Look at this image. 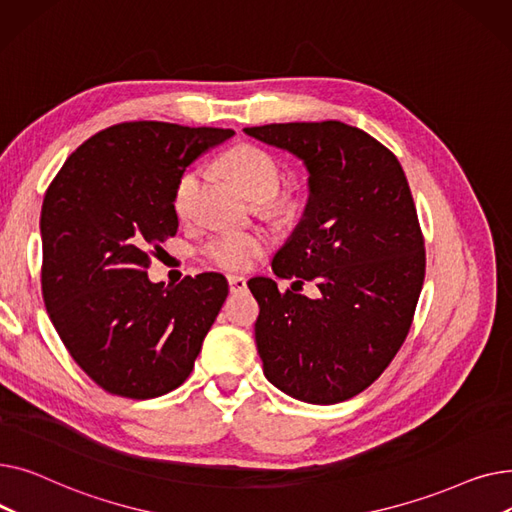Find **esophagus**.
Instances as JSON below:
<instances>
[{
  "label": "esophagus",
  "instance_id": "obj_1",
  "mask_svg": "<svg viewBox=\"0 0 512 512\" xmlns=\"http://www.w3.org/2000/svg\"><path fill=\"white\" fill-rule=\"evenodd\" d=\"M228 286H230V292H242V290L247 288V278L230 274L228 276Z\"/></svg>",
  "mask_w": 512,
  "mask_h": 512
}]
</instances>
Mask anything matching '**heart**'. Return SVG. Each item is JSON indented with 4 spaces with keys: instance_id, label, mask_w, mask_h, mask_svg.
Instances as JSON below:
<instances>
[{
    "instance_id": "obj_1",
    "label": "heart",
    "mask_w": 512,
    "mask_h": 512,
    "mask_svg": "<svg viewBox=\"0 0 512 512\" xmlns=\"http://www.w3.org/2000/svg\"><path fill=\"white\" fill-rule=\"evenodd\" d=\"M220 168L240 188V193L255 203L270 201L282 182L278 161L265 149L247 143L228 149L220 159ZM199 186V170H188L178 178L174 188V209L180 220H188L193 215ZM263 249L265 240L261 236L220 234L207 240L201 253L209 263L222 267V270L236 272L251 267Z\"/></svg>"
}]
</instances>
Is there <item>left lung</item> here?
I'll return each mask as SVG.
<instances>
[{
	"instance_id": "1",
	"label": "left lung",
	"mask_w": 512,
	"mask_h": 512,
	"mask_svg": "<svg viewBox=\"0 0 512 512\" xmlns=\"http://www.w3.org/2000/svg\"><path fill=\"white\" fill-rule=\"evenodd\" d=\"M309 172L303 220L274 255L278 278L313 279L320 297L253 278L263 373L288 396L334 405L380 378L405 342L425 278L423 234L396 155L338 120L245 128Z\"/></svg>"
}]
</instances>
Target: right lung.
I'll list each match as a JSON object with an SVG mask.
<instances>
[{
    "label": "right lung",
    "instance_id": "obj_1",
    "mask_svg": "<svg viewBox=\"0 0 512 512\" xmlns=\"http://www.w3.org/2000/svg\"><path fill=\"white\" fill-rule=\"evenodd\" d=\"M230 128L122 122L80 145L41 207V290L72 359L105 392L155 398L195 367L218 317L222 274L176 286L147 278L151 255L178 230L174 188Z\"/></svg>",
    "mask_w": 512,
    "mask_h": 512
}]
</instances>
